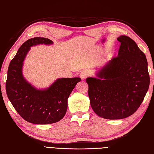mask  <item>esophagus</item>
I'll return each mask as SVG.
<instances>
[{
    "label": "esophagus",
    "instance_id": "obj_1",
    "mask_svg": "<svg viewBox=\"0 0 154 154\" xmlns=\"http://www.w3.org/2000/svg\"><path fill=\"white\" fill-rule=\"evenodd\" d=\"M88 76H89V72L86 70H82L80 74V77L81 78V79H82V80H84Z\"/></svg>",
    "mask_w": 154,
    "mask_h": 154
}]
</instances>
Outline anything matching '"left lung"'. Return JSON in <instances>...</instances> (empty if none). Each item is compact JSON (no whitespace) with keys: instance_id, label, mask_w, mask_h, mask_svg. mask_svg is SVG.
I'll use <instances>...</instances> for the list:
<instances>
[{"instance_id":"left-lung-1","label":"left lung","mask_w":154,"mask_h":154,"mask_svg":"<svg viewBox=\"0 0 154 154\" xmlns=\"http://www.w3.org/2000/svg\"><path fill=\"white\" fill-rule=\"evenodd\" d=\"M118 56L107 61L86 78L92 109L98 116L119 120L132 115L140 107L149 86L147 61L134 40L120 36Z\"/></svg>"}]
</instances>
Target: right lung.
Wrapping results in <instances>:
<instances>
[{"mask_svg":"<svg viewBox=\"0 0 154 154\" xmlns=\"http://www.w3.org/2000/svg\"><path fill=\"white\" fill-rule=\"evenodd\" d=\"M46 38L35 37L23 44L9 64L6 92L16 110L24 120L35 124L56 123L64 118L68 108V98L80 78H59L48 88L38 89L23 76V67L30 47L51 45Z\"/></svg>","mask_w":154,"mask_h":154,"instance_id":"1","label":"right lung"}]
</instances>
